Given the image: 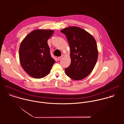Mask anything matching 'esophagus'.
Listing matches in <instances>:
<instances>
[{"instance_id":"34e87169","label":"esophagus","mask_w":124,"mask_h":124,"mask_svg":"<svg viewBox=\"0 0 124 124\" xmlns=\"http://www.w3.org/2000/svg\"><path fill=\"white\" fill-rule=\"evenodd\" d=\"M62 58V56H59V57H58L57 59H58V60H60Z\"/></svg>"}]
</instances>
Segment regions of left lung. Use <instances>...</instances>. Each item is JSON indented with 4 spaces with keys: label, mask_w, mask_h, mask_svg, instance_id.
Here are the masks:
<instances>
[{
    "label": "left lung",
    "mask_w": 124,
    "mask_h": 124,
    "mask_svg": "<svg viewBox=\"0 0 124 124\" xmlns=\"http://www.w3.org/2000/svg\"><path fill=\"white\" fill-rule=\"evenodd\" d=\"M61 32L66 36L70 49L71 62L65 68V73L73 79H82L91 73L97 62L96 42L90 34L79 27L65 28Z\"/></svg>",
    "instance_id": "1"
}]
</instances>
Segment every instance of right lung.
Segmentation results:
<instances>
[{
	"instance_id": "right-lung-1",
	"label": "right lung",
	"mask_w": 124,
	"mask_h": 124,
	"mask_svg": "<svg viewBox=\"0 0 124 124\" xmlns=\"http://www.w3.org/2000/svg\"><path fill=\"white\" fill-rule=\"evenodd\" d=\"M52 30H35L23 40L19 49L21 64L31 77L41 78L47 76L55 62L50 54L47 40Z\"/></svg>"
}]
</instances>
